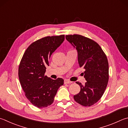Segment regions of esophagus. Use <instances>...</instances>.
Instances as JSON below:
<instances>
[{
    "label": "esophagus",
    "instance_id": "esophagus-1",
    "mask_svg": "<svg viewBox=\"0 0 128 128\" xmlns=\"http://www.w3.org/2000/svg\"><path fill=\"white\" fill-rule=\"evenodd\" d=\"M72 82L71 81L69 80H64V84H70V83H72Z\"/></svg>",
    "mask_w": 128,
    "mask_h": 128
}]
</instances>
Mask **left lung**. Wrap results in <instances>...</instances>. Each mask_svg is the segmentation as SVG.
<instances>
[{"label":"left lung","instance_id":"8db88e82","mask_svg":"<svg viewBox=\"0 0 128 128\" xmlns=\"http://www.w3.org/2000/svg\"><path fill=\"white\" fill-rule=\"evenodd\" d=\"M69 41L78 52L80 68L84 69L86 82L83 86L79 82L80 90L74 96L76 102L83 106H90L102 96L108 81V62L106 55L98 44L80 34L66 35Z\"/></svg>","mask_w":128,"mask_h":128}]
</instances>
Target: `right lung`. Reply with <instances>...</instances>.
I'll return each mask as SVG.
<instances>
[{
	"label": "right lung",
	"instance_id": "1",
	"mask_svg": "<svg viewBox=\"0 0 128 128\" xmlns=\"http://www.w3.org/2000/svg\"><path fill=\"white\" fill-rule=\"evenodd\" d=\"M65 39L64 34L47 36L34 42L25 51L18 68V76L25 96L38 108H46L54 102L64 80H52L45 76L51 55Z\"/></svg>",
	"mask_w": 128,
	"mask_h": 128
}]
</instances>
